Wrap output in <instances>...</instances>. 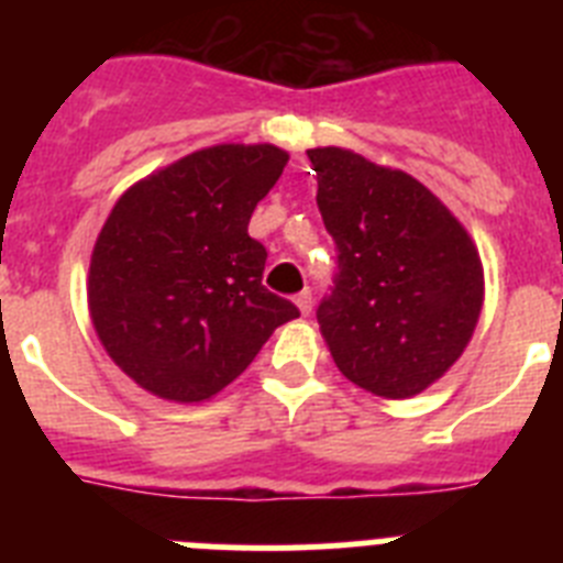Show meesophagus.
<instances>
[{
  "instance_id": "esophagus-1",
  "label": "esophagus",
  "mask_w": 563,
  "mask_h": 563,
  "mask_svg": "<svg viewBox=\"0 0 563 563\" xmlns=\"http://www.w3.org/2000/svg\"><path fill=\"white\" fill-rule=\"evenodd\" d=\"M296 307L301 310V316H310V312H312V290H310V287H305V290L298 292Z\"/></svg>"
}]
</instances>
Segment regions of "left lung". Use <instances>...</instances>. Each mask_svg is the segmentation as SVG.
I'll use <instances>...</instances> for the list:
<instances>
[{"mask_svg": "<svg viewBox=\"0 0 563 563\" xmlns=\"http://www.w3.org/2000/svg\"><path fill=\"white\" fill-rule=\"evenodd\" d=\"M307 157L338 247L335 285L316 312L332 361L377 397L420 395L474 335L485 298L479 253L411 174L338 146Z\"/></svg>", "mask_w": 563, "mask_h": 563, "instance_id": "obj_1", "label": "left lung"}]
</instances>
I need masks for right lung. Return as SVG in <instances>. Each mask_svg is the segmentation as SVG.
I'll use <instances>...</instances> for the list:
<instances>
[{
	"instance_id": "obj_1",
	"label": "right lung",
	"mask_w": 563,
	"mask_h": 563,
	"mask_svg": "<svg viewBox=\"0 0 563 563\" xmlns=\"http://www.w3.org/2000/svg\"><path fill=\"white\" fill-rule=\"evenodd\" d=\"M285 166L287 152L271 143H222L114 202L89 262V316L137 386L163 400H208L298 318L262 285L267 251L247 233Z\"/></svg>"
}]
</instances>
